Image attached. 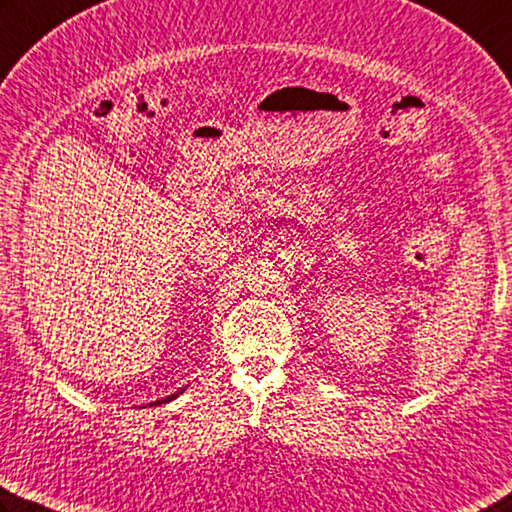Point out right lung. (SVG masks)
<instances>
[{"instance_id":"add662e5","label":"right lung","mask_w":512,"mask_h":512,"mask_svg":"<svg viewBox=\"0 0 512 512\" xmlns=\"http://www.w3.org/2000/svg\"><path fill=\"white\" fill-rule=\"evenodd\" d=\"M185 392V387H181L179 392H174V394H170V396H165V398H159V401H154V403H150V407H154V405H165V403H170V401H174L176 396H181Z\"/></svg>"}]
</instances>
